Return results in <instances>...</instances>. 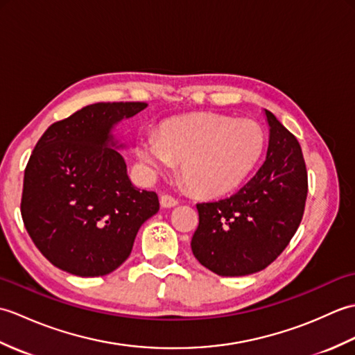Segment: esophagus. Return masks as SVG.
Returning <instances> with one entry per match:
<instances>
[{
	"label": "esophagus",
	"mask_w": 355,
	"mask_h": 355,
	"mask_svg": "<svg viewBox=\"0 0 355 355\" xmlns=\"http://www.w3.org/2000/svg\"><path fill=\"white\" fill-rule=\"evenodd\" d=\"M160 202H162V206H163V207H173V206H177V205H178V200H177V198H173L172 195L163 193L162 197H160Z\"/></svg>",
	"instance_id": "obj_1"
}]
</instances>
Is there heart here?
I'll use <instances>...</instances> for the list:
<instances>
[{
	"mask_svg": "<svg viewBox=\"0 0 355 355\" xmlns=\"http://www.w3.org/2000/svg\"><path fill=\"white\" fill-rule=\"evenodd\" d=\"M266 132L250 119L198 112L166 122L155 134H141L137 154L149 172L182 162L180 173L191 191L218 197L235 189L259 162Z\"/></svg>",
	"mask_w": 355,
	"mask_h": 355,
	"instance_id": "b5f03b06",
	"label": "heart"
}]
</instances>
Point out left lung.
I'll list each match as a JSON object with an SVG mask.
<instances>
[{"label":"left lung","instance_id":"obj_1","mask_svg":"<svg viewBox=\"0 0 355 355\" xmlns=\"http://www.w3.org/2000/svg\"><path fill=\"white\" fill-rule=\"evenodd\" d=\"M270 141L266 162L232 197L198 202L192 252L220 276H245L268 267L302 221L306 166L297 139L266 110Z\"/></svg>","mask_w":355,"mask_h":355}]
</instances>
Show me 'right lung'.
Returning a JSON list of instances; mask_svg holds the SVG:
<instances>
[{"mask_svg": "<svg viewBox=\"0 0 355 355\" xmlns=\"http://www.w3.org/2000/svg\"><path fill=\"white\" fill-rule=\"evenodd\" d=\"M145 102H99L49 126L24 171L21 216L45 258L67 273L94 277L122 266L140 225L155 215V192L128 178L111 128Z\"/></svg>", "mask_w": 355, "mask_h": 355, "instance_id": "add662e5", "label": "right lung"}]
</instances>
